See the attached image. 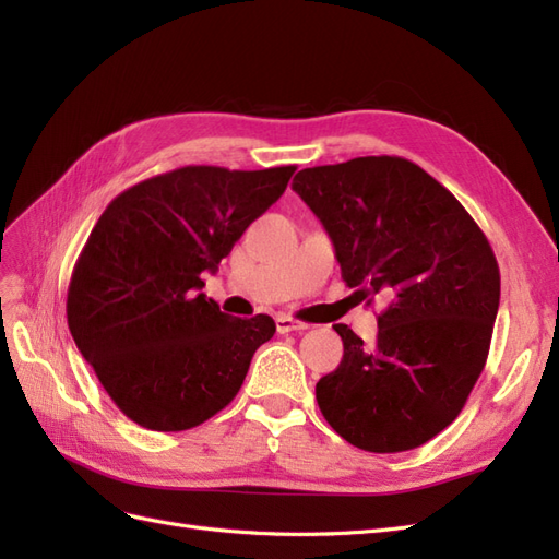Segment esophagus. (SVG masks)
<instances>
[{
    "label": "esophagus",
    "mask_w": 559,
    "mask_h": 559,
    "mask_svg": "<svg viewBox=\"0 0 559 559\" xmlns=\"http://www.w3.org/2000/svg\"><path fill=\"white\" fill-rule=\"evenodd\" d=\"M275 326H277V333H292V331H306L308 329V324H302V321L292 319L286 314L275 317Z\"/></svg>",
    "instance_id": "1"
}]
</instances>
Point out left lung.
Masks as SVG:
<instances>
[{
    "instance_id": "1",
    "label": "left lung",
    "mask_w": 559,
    "mask_h": 559,
    "mask_svg": "<svg viewBox=\"0 0 559 559\" xmlns=\"http://www.w3.org/2000/svg\"><path fill=\"white\" fill-rule=\"evenodd\" d=\"M292 189L329 233L349 289L389 300L376 345L333 326L345 352L317 382L319 411L361 450L419 448L452 425L485 368L495 251L445 186L399 156L306 167Z\"/></svg>"
}]
</instances>
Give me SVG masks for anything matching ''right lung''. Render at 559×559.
Returning a JSON list of instances; mask_svg holds the SVG:
<instances>
[{
  "instance_id": "add662e5",
  "label": "right lung",
  "mask_w": 559,
  "mask_h": 559,
  "mask_svg": "<svg viewBox=\"0 0 559 559\" xmlns=\"http://www.w3.org/2000/svg\"><path fill=\"white\" fill-rule=\"evenodd\" d=\"M294 173L179 167L116 195L97 218L67 292V324L140 427L183 431L224 411L253 352L275 335L273 317L218 310L202 275L218 270Z\"/></svg>"
}]
</instances>
